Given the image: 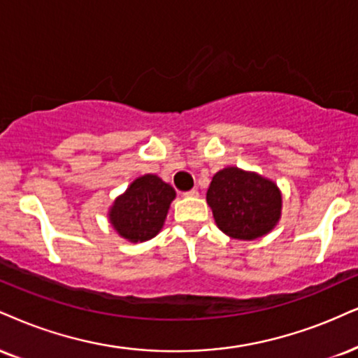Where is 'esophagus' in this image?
<instances>
[{
	"instance_id": "esophagus-1",
	"label": "esophagus",
	"mask_w": 358,
	"mask_h": 358,
	"mask_svg": "<svg viewBox=\"0 0 358 358\" xmlns=\"http://www.w3.org/2000/svg\"><path fill=\"white\" fill-rule=\"evenodd\" d=\"M197 194H199V192H197V191H196V189H191V191L184 192V196H186V197H196V196H197Z\"/></svg>"
}]
</instances>
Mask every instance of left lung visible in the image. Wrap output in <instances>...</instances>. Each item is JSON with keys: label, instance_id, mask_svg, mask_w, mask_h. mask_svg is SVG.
I'll return each mask as SVG.
<instances>
[{"label": "left lung", "instance_id": "obj_1", "mask_svg": "<svg viewBox=\"0 0 358 358\" xmlns=\"http://www.w3.org/2000/svg\"><path fill=\"white\" fill-rule=\"evenodd\" d=\"M206 199L217 227L234 239H259L280 219L282 194L277 184L239 167L215 172Z\"/></svg>", "mask_w": 358, "mask_h": 358}]
</instances>
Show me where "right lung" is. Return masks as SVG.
Instances as JSON below:
<instances>
[{"label": "right lung", "instance_id": "obj_1", "mask_svg": "<svg viewBox=\"0 0 358 358\" xmlns=\"http://www.w3.org/2000/svg\"><path fill=\"white\" fill-rule=\"evenodd\" d=\"M176 191L154 174L134 179L109 209V222L119 236L129 242L156 237L174 201Z\"/></svg>", "mask_w": 358, "mask_h": 358}]
</instances>
